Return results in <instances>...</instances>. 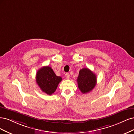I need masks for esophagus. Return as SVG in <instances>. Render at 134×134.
Listing matches in <instances>:
<instances>
[{"label":"esophagus","mask_w":134,"mask_h":134,"mask_svg":"<svg viewBox=\"0 0 134 134\" xmlns=\"http://www.w3.org/2000/svg\"><path fill=\"white\" fill-rule=\"evenodd\" d=\"M66 79H70V74H69V73H66Z\"/></svg>","instance_id":"obj_1"}]
</instances>
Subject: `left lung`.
Here are the masks:
<instances>
[{
    "label": "left lung",
    "instance_id": "obj_1",
    "mask_svg": "<svg viewBox=\"0 0 134 134\" xmlns=\"http://www.w3.org/2000/svg\"><path fill=\"white\" fill-rule=\"evenodd\" d=\"M77 83L82 93H87L94 88L97 83L96 76L87 68L81 69L77 77Z\"/></svg>",
    "mask_w": 134,
    "mask_h": 134
}]
</instances>
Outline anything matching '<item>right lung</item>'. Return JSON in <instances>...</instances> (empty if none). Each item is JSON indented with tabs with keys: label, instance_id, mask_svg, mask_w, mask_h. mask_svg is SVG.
Listing matches in <instances>:
<instances>
[{
	"label": "right lung",
	"instance_id": "add662e5",
	"mask_svg": "<svg viewBox=\"0 0 134 134\" xmlns=\"http://www.w3.org/2000/svg\"><path fill=\"white\" fill-rule=\"evenodd\" d=\"M62 77L56 76L49 66H44L37 71L36 82L42 92L51 95L57 89Z\"/></svg>",
	"mask_w": 134,
	"mask_h": 134
}]
</instances>
